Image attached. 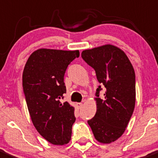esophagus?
Instances as JSON below:
<instances>
[{
  "instance_id": "esophagus-1",
  "label": "esophagus",
  "mask_w": 158,
  "mask_h": 158,
  "mask_svg": "<svg viewBox=\"0 0 158 158\" xmlns=\"http://www.w3.org/2000/svg\"><path fill=\"white\" fill-rule=\"evenodd\" d=\"M77 107H78V108L80 109V108H81V107H82L83 103H77Z\"/></svg>"
}]
</instances>
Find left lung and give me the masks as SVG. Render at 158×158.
<instances>
[{"label": "left lung", "mask_w": 158, "mask_h": 158, "mask_svg": "<svg viewBox=\"0 0 158 158\" xmlns=\"http://www.w3.org/2000/svg\"><path fill=\"white\" fill-rule=\"evenodd\" d=\"M81 56L95 70L99 83L105 89L103 97H100L101 86L97 89V112L87 123L99 142L110 144L123 135L134 111V68L126 53L110 44L84 50Z\"/></svg>", "instance_id": "obj_1"}]
</instances>
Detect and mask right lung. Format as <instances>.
Segmentation results:
<instances>
[{
	"label": "right lung",
	"instance_id": "1",
	"mask_svg": "<svg viewBox=\"0 0 158 158\" xmlns=\"http://www.w3.org/2000/svg\"><path fill=\"white\" fill-rule=\"evenodd\" d=\"M79 50L40 48L30 55L23 73V87L32 124L45 140L64 145L71 140L74 107L62 103L64 76Z\"/></svg>",
	"mask_w": 158,
	"mask_h": 158
}]
</instances>
